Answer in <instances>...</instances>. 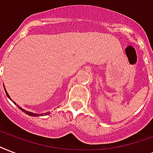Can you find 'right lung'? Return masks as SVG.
<instances>
[{"mask_svg": "<svg viewBox=\"0 0 153 153\" xmlns=\"http://www.w3.org/2000/svg\"><path fill=\"white\" fill-rule=\"evenodd\" d=\"M4 91H5L6 95L8 96V98H10V97H9V95H8V94L7 93V91H6L5 88H4ZM10 99H11V98H10ZM11 100H12V99H11ZM12 101H13V100H12ZM14 102V104H16V103L15 102ZM17 105V106H18V108H19V109H21V110H22V111L24 112V113H25V114H27V115H29V116H32V117L44 116V115H48V114H50V113H48V112H47V113H44V114H34V113H32V112L27 111V110H25V109H22V108H21V107H20V106H19V105Z\"/></svg>", "mask_w": 153, "mask_h": 153, "instance_id": "1", "label": "right lung"}]
</instances>
